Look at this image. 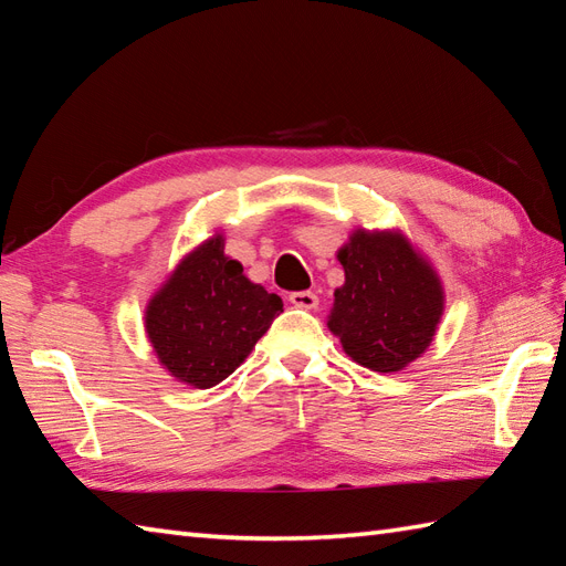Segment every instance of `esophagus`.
I'll list each match as a JSON object with an SVG mask.
<instances>
[{
  "label": "esophagus",
  "instance_id": "34e87169",
  "mask_svg": "<svg viewBox=\"0 0 566 566\" xmlns=\"http://www.w3.org/2000/svg\"><path fill=\"white\" fill-rule=\"evenodd\" d=\"M290 302L296 306V308H316L318 306V296L314 292H292L290 294Z\"/></svg>",
  "mask_w": 566,
  "mask_h": 566
}]
</instances>
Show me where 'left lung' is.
Listing matches in <instances>:
<instances>
[{
  "label": "left lung",
  "instance_id": "obj_1",
  "mask_svg": "<svg viewBox=\"0 0 566 566\" xmlns=\"http://www.w3.org/2000/svg\"><path fill=\"white\" fill-rule=\"evenodd\" d=\"M338 260L328 328L355 363L399 371L430 345L442 316V286L430 264L399 233H353Z\"/></svg>",
  "mask_w": 566,
  "mask_h": 566
}]
</instances>
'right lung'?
<instances>
[{
  "mask_svg": "<svg viewBox=\"0 0 566 566\" xmlns=\"http://www.w3.org/2000/svg\"><path fill=\"white\" fill-rule=\"evenodd\" d=\"M282 306L280 296L248 280L243 264L223 255V238L213 235L150 298L146 331L172 377L209 389L233 375Z\"/></svg>",
  "mask_w": 566,
  "mask_h": 566,
  "instance_id": "1",
  "label": "right lung"
}]
</instances>
